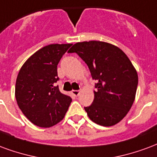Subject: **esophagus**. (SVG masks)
I'll use <instances>...</instances> for the list:
<instances>
[{
	"instance_id": "1",
	"label": "esophagus",
	"mask_w": 157,
	"mask_h": 157,
	"mask_svg": "<svg viewBox=\"0 0 157 157\" xmlns=\"http://www.w3.org/2000/svg\"><path fill=\"white\" fill-rule=\"evenodd\" d=\"M72 94H74V96H76V97H78V96L79 95L80 91H79V90H73V91H72Z\"/></svg>"
}]
</instances>
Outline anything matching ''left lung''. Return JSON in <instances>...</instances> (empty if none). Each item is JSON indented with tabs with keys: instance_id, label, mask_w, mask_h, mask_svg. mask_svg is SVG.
I'll return each mask as SVG.
<instances>
[{
	"instance_id": "8db88e82",
	"label": "left lung",
	"mask_w": 157,
	"mask_h": 157,
	"mask_svg": "<svg viewBox=\"0 0 157 157\" xmlns=\"http://www.w3.org/2000/svg\"><path fill=\"white\" fill-rule=\"evenodd\" d=\"M67 52L77 53L97 82L94 101L84 107L88 116L103 126L119 123L133 105L138 85L130 59L119 48L99 41L77 42Z\"/></svg>"
}]
</instances>
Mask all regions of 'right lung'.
Masks as SVG:
<instances>
[{"instance_id":"1","label":"right lung","mask_w":157,"mask_h":157,"mask_svg":"<svg viewBox=\"0 0 157 157\" xmlns=\"http://www.w3.org/2000/svg\"><path fill=\"white\" fill-rule=\"evenodd\" d=\"M72 44L45 46L30 58L19 71L15 95L20 109L29 121L48 128L63 119L72 99L59 91L58 64Z\"/></svg>"}]
</instances>
